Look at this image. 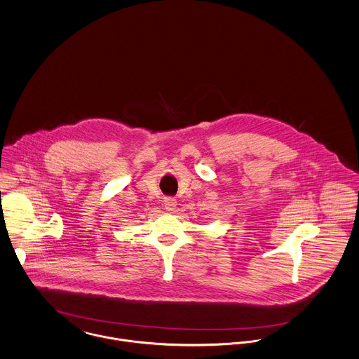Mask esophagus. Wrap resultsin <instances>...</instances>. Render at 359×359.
<instances>
[{
    "label": "esophagus",
    "instance_id": "obj_1",
    "mask_svg": "<svg viewBox=\"0 0 359 359\" xmlns=\"http://www.w3.org/2000/svg\"><path fill=\"white\" fill-rule=\"evenodd\" d=\"M163 205H165V210L166 211H175L176 210V200L175 198H165V201H163Z\"/></svg>",
    "mask_w": 359,
    "mask_h": 359
}]
</instances>
